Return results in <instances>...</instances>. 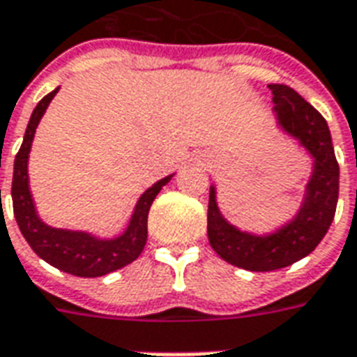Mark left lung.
<instances>
[{
	"mask_svg": "<svg viewBox=\"0 0 357 357\" xmlns=\"http://www.w3.org/2000/svg\"><path fill=\"white\" fill-rule=\"evenodd\" d=\"M270 89L278 125L310 153L312 173L295 217L270 234L243 232L230 225L218 209L215 184L209 188L211 247L222 261L251 272L280 270L310 255L329 230L339 199V163L324 116L287 85L272 83Z\"/></svg>",
	"mask_w": 357,
	"mask_h": 357,
	"instance_id": "8db88e82",
	"label": "left lung"
}]
</instances>
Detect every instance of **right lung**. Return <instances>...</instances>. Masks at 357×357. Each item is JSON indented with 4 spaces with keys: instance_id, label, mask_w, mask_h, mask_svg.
<instances>
[{
    "instance_id": "1",
    "label": "right lung",
    "mask_w": 357,
    "mask_h": 357,
    "mask_svg": "<svg viewBox=\"0 0 357 357\" xmlns=\"http://www.w3.org/2000/svg\"><path fill=\"white\" fill-rule=\"evenodd\" d=\"M59 89L61 87H56L41 98L28 121L22 146L15 158L11 188L13 211L20 232L40 259L66 274L79 275V278H98L116 272L139 259L148 239V211L152 207L155 196L160 194V190L173 178V175L152 184L139 197L129 225L118 238H96L93 234L82 230H66V228H53L45 225L36 211L30 184H28V158L32 150L36 129Z\"/></svg>"
}]
</instances>
